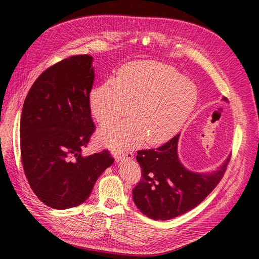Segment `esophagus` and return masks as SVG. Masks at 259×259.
Here are the masks:
<instances>
[{"mask_svg": "<svg viewBox=\"0 0 259 259\" xmlns=\"http://www.w3.org/2000/svg\"><path fill=\"white\" fill-rule=\"evenodd\" d=\"M133 158V154L132 152H124L123 154H120V155H117L116 156V161L119 162V161H122V160H128V159H132Z\"/></svg>", "mask_w": 259, "mask_h": 259, "instance_id": "esophagus-1", "label": "esophagus"}]
</instances>
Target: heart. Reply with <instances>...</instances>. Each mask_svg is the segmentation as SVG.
<instances>
[{"label":"heart","mask_w":259,"mask_h":259,"mask_svg":"<svg viewBox=\"0 0 259 259\" xmlns=\"http://www.w3.org/2000/svg\"><path fill=\"white\" fill-rule=\"evenodd\" d=\"M196 86L177 70L159 62H130L90 94V108L100 123L131 116L100 131V140L114 152L164 142L178 133L194 112Z\"/></svg>","instance_id":"1"}]
</instances>
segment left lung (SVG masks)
Here are the masks:
<instances>
[{
  "instance_id": "1",
  "label": "left lung",
  "mask_w": 259,
  "mask_h": 259,
  "mask_svg": "<svg viewBox=\"0 0 259 259\" xmlns=\"http://www.w3.org/2000/svg\"><path fill=\"white\" fill-rule=\"evenodd\" d=\"M179 138L177 135L158 148L142 149L137 155L142 178L132 190L133 201L155 221L178 218L201 203L218 186L230 160L229 156L212 173L191 172L179 159Z\"/></svg>"
}]
</instances>
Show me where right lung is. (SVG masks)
I'll return each mask as SVG.
<instances>
[{"label": "right lung", "instance_id": "right-lung-1", "mask_svg": "<svg viewBox=\"0 0 259 259\" xmlns=\"http://www.w3.org/2000/svg\"><path fill=\"white\" fill-rule=\"evenodd\" d=\"M93 57L72 56L41 73L24 100L20 119L23 171L46 205L64 210L88 199L114 158L104 151L82 156L96 126L90 91Z\"/></svg>", "mask_w": 259, "mask_h": 259}]
</instances>
